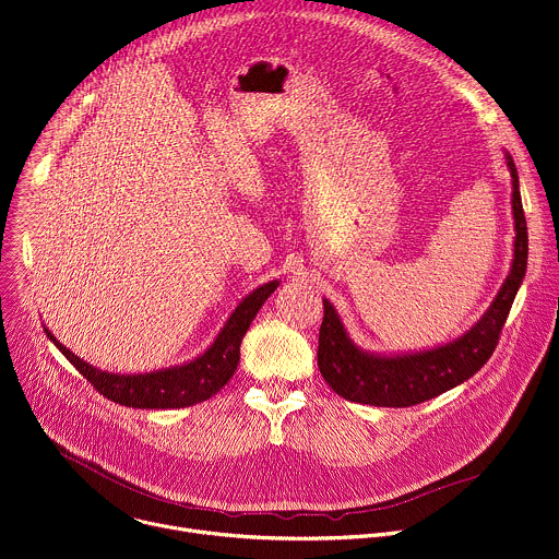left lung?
<instances>
[{"label":"left lung","instance_id":"obj_1","mask_svg":"<svg viewBox=\"0 0 559 559\" xmlns=\"http://www.w3.org/2000/svg\"><path fill=\"white\" fill-rule=\"evenodd\" d=\"M511 171V207L515 221V242L511 272L484 317L460 338L405 354H374L354 343L328 298H323V323L319 332V370L330 388L347 401L379 405V408H408L468 381L490 359L499 332L509 317L528 265V231L522 210L520 176L511 154H503Z\"/></svg>","mask_w":559,"mask_h":559}]
</instances>
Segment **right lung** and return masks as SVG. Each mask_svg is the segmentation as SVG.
I'll return each instance as SVG.
<instances>
[{"mask_svg": "<svg viewBox=\"0 0 559 559\" xmlns=\"http://www.w3.org/2000/svg\"><path fill=\"white\" fill-rule=\"evenodd\" d=\"M278 287V281H270L253 292H249L236 310L229 314L225 325L221 328L214 343L180 366L142 372V374H120L99 370L78 354H73L67 345H62L48 328H44L46 336L64 354V357L80 370V374L107 399L127 405V408L142 411H169V408H187V405L207 401L214 396L236 372L240 361V341L249 330L253 317L259 314L263 302Z\"/></svg>", "mask_w": 559, "mask_h": 559, "instance_id": "right-lung-1", "label": "right lung"}]
</instances>
